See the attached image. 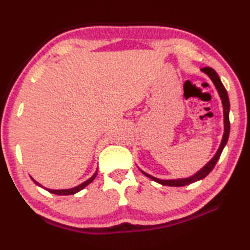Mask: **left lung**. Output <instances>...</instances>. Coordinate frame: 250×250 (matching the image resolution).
Masks as SVG:
<instances>
[{
	"instance_id": "left-lung-1",
	"label": "left lung",
	"mask_w": 250,
	"mask_h": 250,
	"mask_svg": "<svg viewBox=\"0 0 250 250\" xmlns=\"http://www.w3.org/2000/svg\"><path fill=\"white\" fill-rule=\"evenodd\" d=\"M201 70L205 75L208 76L209 79L211 80V82H213L214 86H215V88H216V90H217L218 95H219V98H221V100H222L223 112H224V134H223V138H222V142H221V145H219V147L217 149L216 153L214 154L213 158H211L208 161V162H207L205 166L201 168L200 171H197L195 174H193L192 176L182 177V179L162 180V179H158V177L147 174V173H146L145 171H142V170H140V168H139V170H140L146 176H147L149 179L156 182V183H159V184L167 185V186H185V185L192 184V183H194V182L203 180L204 177L208 175L210 171L214 168L215 164L217 163L219 156H221L224 147H225L226 143L228 141V137H229V130H230V124H229L230 104H229V98H228V94H227V91L225 89V87H224V84L221 82V78L218 77L216 71H215L213 68H210V67H205V68H202Z\"/></svg>"
}]
</instances>
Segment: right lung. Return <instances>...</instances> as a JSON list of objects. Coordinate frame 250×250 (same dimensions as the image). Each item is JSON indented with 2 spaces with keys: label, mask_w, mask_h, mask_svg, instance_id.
<instances>
[{
  "label": "right lung",
  "mask_w": 250,
  "mask_h": 250,
  "mask_svg": "<svg viewBox=\"0 0 250 250\" xmlns=\"http://www.w3.org/2000/svg\"><path fill=\"white\" fill-rule=\"evenodd\" d=\"M98 171V170H97ZM97 171L94 173V175H92L91 177H89L87 181L83 182L82 184H79L77 186H75V188H64V189H52V188H45V186H43L42 184H40L39 182L35 181L33 179V177L31 176L32 181L35 183L37 186H41V188H43L44 189H46V191H48L49 193H53V194H56V195H73V194H76L78 193L79 191H82V189H83L84 188H86L87 185H89L92 181L95 180V177L97 176Z\"/></svg>",
  "instance_id": "obj_1"
}]
</instances>
